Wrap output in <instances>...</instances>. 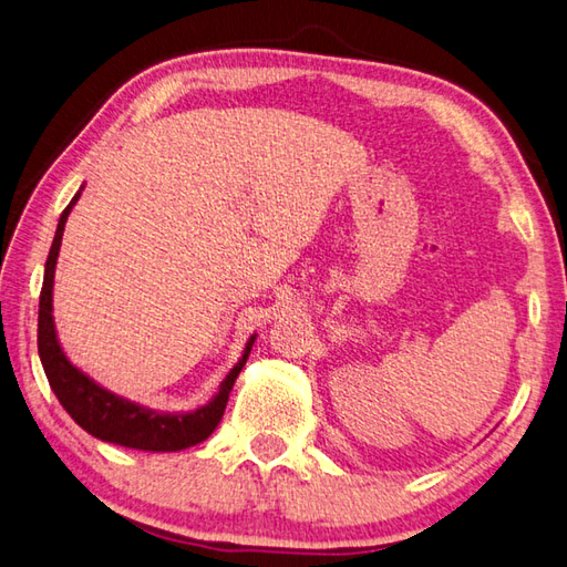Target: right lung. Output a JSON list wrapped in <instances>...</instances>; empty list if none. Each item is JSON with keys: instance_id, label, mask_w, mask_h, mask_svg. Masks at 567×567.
I'll use <instances>...</instances> for the list:
<instances>
[{"instance_id": "add662e5", "label": "right lung", "mask_w": 567, "mask_h": 567, "mask_svg": "<svg viewBox=\"0 0 567 567\" xmlns=\"http://www.w3.org/2000/svg\"><path fill=\"white\" fill-rule=\"evenodd\" d=\"M78 198L80 194L70 200V206L62 210L60 216L55 240L48 251L45 261L41 303H38V354H41V363L50 388H53V393L58 395L60 405L70 412V417L78 422L84 432L102 439V442L141 451H182L206 442L223 420L230 390L247 363L255 337L247 342L243 359L237 361V367L228 373V379L220 383L218 395L213 398L206 408L188 414H159L153 410H143L90 381V375L74 369L65 359V354H62L53 324L55 261L60 251L62 230H65V220Z\"/></svg>"}]
</instances>
